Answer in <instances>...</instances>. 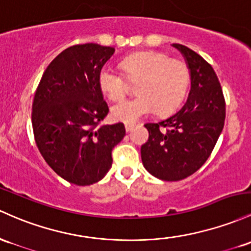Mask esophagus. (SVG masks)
I'll list each match as a JSON object with an SVG mask.
<instances>
[{"mask_svg": "<svg viewBox=\"0 0 251 251\" xmlns=\"http://www.w3.org/2000/svg\"><path fill=\"white\" fill-rule=\"evenodd\" d=\"M134 126H136V125H134V124L126 123L125 124V130H126V132H131L134 128Z\"/></svg>", "mask_w": 251, "mask_h": 251, "instance_id": "1", "label": "esophagus"}]
</instances>
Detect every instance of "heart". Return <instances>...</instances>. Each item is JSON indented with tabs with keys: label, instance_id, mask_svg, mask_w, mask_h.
Segmentation results:
<instances>
[{
	"label": "heart",
	"instance_id": "b5f03b06",
	"mask_svg": "<svg viewBox=\"0 0 251 251\" xmlns=\"http://www.w3.org/2000/svg\"><path fill=\"white\" fill-rule=\"evenodd\" d=\"M121 68L128 81H138L136 93L139 95L112 107L113 119L124 123H133L153 111L158 114L173 112L182 102L191 81L186 62L159 51L130 54L121 62ZM98 83L109 100H121L127 93L125 77L111 67L101 69Z\"/></svg>",
	"mask_w": 251,
	"mask_h": 251
}]
</instances>
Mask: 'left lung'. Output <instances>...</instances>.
Masks as SVG:
<instances>
[{
	"instance_id": "obj_1",
	"label": "left lung",
	"mask_w": 251,
	"mask_h": 251,
	"mask_svg": "<svg viewBox=\"0 0 251 251\" xmlns=\"http://www.w3.org/2000/svg\"><path fill=\"white\" fill-rule=\"evenodd\" d=\"M191 73V90L182 108L159 123L145 124L149 139L140 148L145 169L159 180L178 181L200 169L210 157L225 120V100L213 68L181 44Z\"/></svg>"
}]
</instances>
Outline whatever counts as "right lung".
<instances>
[{
	"label": "right lung",
	"mask_w": 251,
	"mask_h": 251,
	"mask_svg": "<svg viewBox=\"0 0 251 251\" xmlns=\"http://www.w3.org/2000/svg\"><path fill=\"white\" fill-rule=\"evenodd\" d=\"M114 51L93 43L65 49L46 68L33 100V133L41 156L77 186L104 177L113 148L125 136L123 123L100 125L109 109L98 76Z\"/></svg>",
	"instance_id": "obj_1"
}]
</instances>
